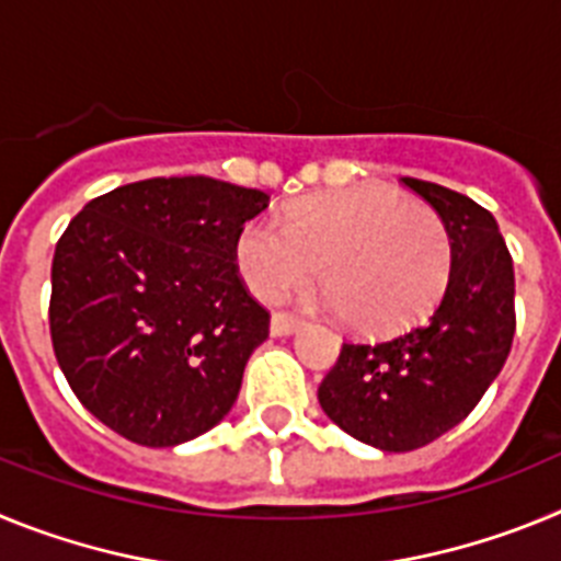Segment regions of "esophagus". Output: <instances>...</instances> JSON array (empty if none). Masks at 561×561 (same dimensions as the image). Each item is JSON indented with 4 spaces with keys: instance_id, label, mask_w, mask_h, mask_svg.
I'll return each mask as SVG.
<instances>
[{
    "instance_id": "34e87169",
    "label": "esophagus",
    "mask_w": 561,
    "mask_h": 561,
    "mask_svg": "<svg viewBox=\"0 0 561 561\" xmlns=\"http://www.w3.org/2000/svg\"><path fill=\"white\" fill-rule=\"evenodd\" d=\"M300 325H304V320H300V317L286 314V311H275V314H272L270 331H272V336H289V334H295Z\"/></svg>"
}]
</instances>
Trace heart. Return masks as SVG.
I'll return each instance as SVG.
<instances>
[{
  "label": "heart",
  "instance_id": "b5f03b06",
  "mask_svg": "<svg viewBox=\"0 0 561 561\" xmlns=\"http://www.w3.org/2000/svg\"><path fill=\"white\" fill-rule=\"evenodd\" d=\"M236 261L266 304L304 289L320 272L345 323L390 334L435 306L453 270V238L433 207L413 205L396 187L359 185L289 207L284 230L247 225Z\"/></svg>",
  "mask_w": 561,
  "mask_h": 561
}]
</instances>
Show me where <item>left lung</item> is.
Returning <instances> with one entry per match:
<instances>
[{
    "mask_svg": "<svg viewBox=\"0 0 561 561\" xmlns=\"http://www.w3.org/2000/svg\"><path fill=\"white\" fill-rule=\"evenodd\" d=\"M453 238V270L438 309L379 342H342L317 388L336 427L385 453H410L460 424L512 351L514 264L494 216L435 182L404 176Z\"/></svg>",
    "mask_w": 561,
    "mask_h": 561,
    "instance_id": "obj_1",
    "label": "left lung"
}]
</instances>
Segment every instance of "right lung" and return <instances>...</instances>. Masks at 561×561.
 Returning a JSON list of instances; mask_svg holds the SVG:
<instances>
[{"instance_id": "1", "label": "right lung", "mask_w": 561, "mask_h": 561, "mask_svg": "<svg viewBox=\"0 0 561 561\" xmlns=\"http://www.w3.org/2000/svg\"><path fill=\"white\" fill-rule=\"evenodd\" d=\"M264 191L157 176L89 202L53 255L49 336L83 408L142 447H176L230 413L270 311L238 275Z\"/></svg>"}]
</instances>
